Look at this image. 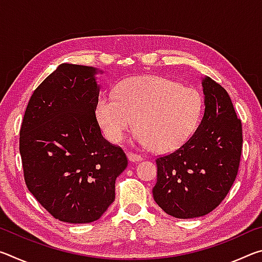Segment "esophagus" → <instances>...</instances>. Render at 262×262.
<instances>
[{"label":"esophagus","instance_id":"obj_1","mask_svg":"<svg viewBox=\"0 0 262 262\" xmlns=\"http://www.w3.org/2000/svg\"><path fill=\"white\" fill-rule=\"evenodd\" d=\"M127 156H128V159H129V161L133 162V163L140 162V161H142V159H143V157H142L141 155H137V154H134V152H128Z\"/></svg>","mask_w":262,"mask_h":262}]
</instances>
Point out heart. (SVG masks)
<instances>
[{"label": "heart", "mask_w": 262, "mask_h": 262, "mask_svg": "<svg viewBox=\"0 0 262 262\" xmlns=\"http://www.w3.org/2000/svg\"><path fill=\"white\" fill-rule=\"evenodd\" d=\"M201 110L195 89L162 76H141L123 81L115 95L101 96L96 115L111 142H121L136 121L135 139L140 144L168 152L193 135Z\"/></svg>", "instance_id": "obj_1"}]
</instances>
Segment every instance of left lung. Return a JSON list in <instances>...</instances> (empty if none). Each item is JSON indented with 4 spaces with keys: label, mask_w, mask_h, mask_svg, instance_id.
Returning <instances> with one entry per match:
<instances>
[{
    "label": "left lung",
    "mask_w": 262,
    "mask_h": 262,
    "mask_svg": "<svg viewBox=\"0 0 262 262\" xmlns=\"http://www.w3.org/2000/svg\"><path fill=\"white\" fill-rule=\"evenodd\" d=\"M205 113L198 129L176 151L156 159L154 200L177 219L205 216L227 196L241 162L243 130L231 98L202 77Z\"/></svg>",
    "instance_id": "left-lung-1"
}]
</instances>
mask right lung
I'll return each mask as SVG.
<instances>
[{
    "label": "right lung",
    "instance_id": "right-lung-1",
    "mask_svg": "<svg viewBox=\"0 0 262 262\" xmlns=\"http://www.w3.org/2000/svg\"><path fill=\"white\" fill-rule=\"evenodd\" d=\"M95 67L62 63L35 89L19 132L26 186L61 222L100 219L128 165L123 150L101 135Z\"/></svg>",
    "mask_w": 262,
    "mask_h": 262
}]
</instances>
